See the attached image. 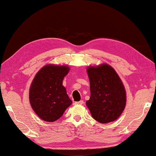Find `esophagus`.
<instances>
[{"mask_svg": "<svg viewBox=\"0 0 156 156\" xmlns=\"http://www.w3.org/2000/svg\"><path fill=\"white\" fill-rule=\"evenodd\" d=\"M74 104H84V101H83V100H81V101H80L74 102Z\"/></svg>", "mask_w": 156, "mask_h": 156, "instance_id": "34e87169", "label": "esophagus"}]
</instances>
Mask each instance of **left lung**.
<instances>
[{
  "instance_id": "1",
  "label": "left lung",
  "mask_w": 156,
  "mask_h": 156,
  "mask_svg": "<svg viewBox=\"0 0 156 156\" xmlns=\"http://www.w3.org/2000/svg\"><path fill=\"white\" fill-rule=\"evenodd\" d=\"M91 96L86 104L96 121L107 123L116 120L124 110L126 94L118 74L107 64L87 69Z\"/></svg>"
}]
</instances>
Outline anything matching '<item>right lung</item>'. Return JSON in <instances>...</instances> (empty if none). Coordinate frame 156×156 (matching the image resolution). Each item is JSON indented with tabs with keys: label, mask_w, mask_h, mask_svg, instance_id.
Listing matches in <instances>:
<instances>
[{
	"label": "right lung",
	"mask_w": 156,
	"mask_h": 156,
	"mask_svg": "<svg viewBox=\"0 0 156 156\" xmlns=\"http://www.w3.org/2000/svg\"><path fill=\"white\" fill-rule=\"evenodd\" d=\"M67 66L48 65L36 74L30 87V103L42 120L53 122L62 116L72 101L62 85Z\"/></svg>",
	"instance_id": "right-lung-1"
}]
</instances>
